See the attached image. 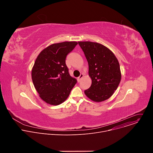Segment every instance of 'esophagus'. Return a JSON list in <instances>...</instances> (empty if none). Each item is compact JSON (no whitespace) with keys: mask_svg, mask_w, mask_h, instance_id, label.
<instances>
[{"mask_svg":"<svg viewBox=\"0 0 153 153\" xmlns=\"http://www.w3.org/2000/svg\"><path fill=\"white\" fill-rule=\"evenodd\" d=\"M83 74H80V76L77 78V81H78V82H80V80H81V79L83 78Z\"/></svg>","mask_w":153,"mask_h":153,"instance_id":"obj_1","label":"esophagus"}]
</instances>
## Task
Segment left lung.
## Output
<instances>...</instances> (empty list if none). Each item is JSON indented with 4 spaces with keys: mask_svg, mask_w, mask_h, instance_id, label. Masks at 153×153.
<instances>
[{
    "mask_svg": "<svg viewBox=\"0 0 153 153\" xmlns=\"http://www.w3.org/2000/svg\"><path fill=\"white\" fill-rule=\"evenodd\" d=\"M88 61V74L92 80L85 95L96 102L110 98L117 90L121 80L119 61L114 53L97 42H78Z\"/></svg>",
    "mask_w": 153,
    "mask_h": 153,
    "instance_id": "8db88e82",
    "label": "left lung"
}]
</instances>
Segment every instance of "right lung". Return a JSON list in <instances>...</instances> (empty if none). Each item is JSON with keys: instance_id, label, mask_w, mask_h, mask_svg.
<instances>
[{"instance_id": "1", "label": "right lung", "mask_w": 153, "mask_h": 153, "mask_svg": "<svg viewBox=\"0 0 153 153\" xmlns=\"http://www.w3.org/2000/svg\"><path fill=\"white\" fill-rule=\"evenodd\" d=\"M77 45V42L53 43L36 58L31 71L32 80L40 97L46 103L51 105L63 103L77 83L65 63L67 56Z\"/></svg>"}]
</instances>
